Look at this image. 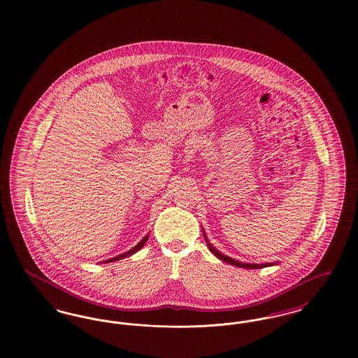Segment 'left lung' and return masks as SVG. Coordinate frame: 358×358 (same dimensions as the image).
Wrapping results in <instances>:
<instances>
[{"instance_id":"8db88e82","label":"left lung","mask_w":358,"mask_h":358,"mask_svg":"<svg viewBox=\"0 0 358 358\" xmlns=\"http://www.w3.org/2000/svg\"><path fill=\"white\" fill-rule=\"evenodd\" d=\"M205 240H206V245H208V248L210 250V252H212L213 255L217 256V257H219L220 260H222V262H225V263L231 264V266H236V267H241V268H263V267H270V266L275 264V263H266V264H250V263H241V262L235 260V259H232V257H229V256L222 255V252H219V251H217V250H216V248L209 243V240L206 238V236H205Z\"/></svg>"}]
</instances>
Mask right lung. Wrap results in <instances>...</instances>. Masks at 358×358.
Returning <instances> with one entry per match:
<instances>
[{
	"mask_svg": "<svg viewBox=\"0 0 358 358\" xmlns=\"http://www.w3.org/2000/svg\"><path fill=\"white\" fill-rule=\"evenodd\" d=\"M149 238V235H146L145 238H142L138 244H136L134 248H131L130 251H127V252H124V254H120V255L115 256V257H111V259H108V260H106V263H110V262H117V260H120V259H123V257H127V256L133 255V254H136V251H139L143 245H145V243H146V240Z\"/></svg>",
	"mask_w": 358,
	"mask_h": 358,
	"instance_id": "obj_1",
	"label": "right lung"
}]
</instances>
